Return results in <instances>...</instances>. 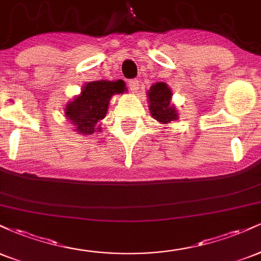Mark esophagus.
<instances>
[{
    "label": "esophagus",
    "instance_id": "obj_1",
    "mask_svg": "<svg viewBox=\"0 0 261 261\" xmlns=\"http://www.w3.org/2000/svg\"><path fill=\"white\" fill-rule=\"evenodd\" d=\"M139 82L140 81L137 80V79H135V80H130L128 81V88H130V91L133 92V93H136L137 91H139Z\"/></svg>",
    "mask_w": 261,
    "mask_h": 261
}]
</instances>
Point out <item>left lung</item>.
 <instances>
[{"instance_id":"obj_1","label":"left lung","mask_w":261,"mask_h":261,"mask_svg":"<svg viewBox=\"0 0 261 261\" xmlns=\"http://www.w3.org/2000/svg\"><path fill=\"white\" fill-rule=\"evenodd\" d=\"M172 95V91L164 82H157L147 92L149 112L153 119L161 124H169L178 119L175 107L170 103Z\"/></svg>"}]
</instances>
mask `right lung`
I'll list each match as a JSON object with an SVG mask.
<instances>
[{
  "instance_id": "add662e5",
  "label": "right lung",
  "mask_w": 261,
  "mask_h": 261,
  "mask_svg": "<svg viewBox=\"0 0 261 261\" xmlns=\"http://www.w3.org/2000/svg\"><path fill=\"white\" fill-rule=\"evenodd\" d=\"M126 91L124 81L88 82L72 101L65 108V116L82 135H93L101 130L99 121L106 118L110 98Z\"/></svg>"
}]
</instances>
